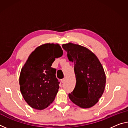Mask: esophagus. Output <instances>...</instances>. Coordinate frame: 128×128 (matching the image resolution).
Wrapping results in <instances>:
<instances>
[{
  "label": "esophagus",
  "instance_id": "esophagus-1",
  "mask_svg": "<svg viewBox=\"0 0 128 128\" xmlns=\"http://www.w3.org/2000/svg\"><path fill=\"white\" fill-rule=\"evenodd\" d=\"M61 82H62V83H64L65 82V78H62L61 80Z\"/></svg>",
  "mask_w": 128,
  "mask_h": 128
}]
</instances>
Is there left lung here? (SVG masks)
I'll list each match as a JSON object with an SVG mask.
<instances>
[{"label": "left lung", "mask_w": 128, "mask_h": 128, "mask_svg": "<svg viewBox=\"0 0 128 128\" xmlns=\"http://www.w3.org/2000/svg\"><path fill=\"white\" fill-rule=\"evenodd\" d=\"M62 47L66 51L68 60L74 62L76 78L75 88L69 94V98L80 107H92L98 103L104 91L106 78L102 65L85 47L72 43L63 44Z\"/></svg>", "instance_id": "obj_1"}]
</instances>
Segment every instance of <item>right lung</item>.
Returning <instances> with one entry per match:
<instances>
[{"label":"right lung","instance_id":"obj_1","mask_svg":"<svg viewBox=\"0 0 128 128\" xmlns=\"http://www.w3.org/2000/svg\"><path fill=\"white\" fill-rule=\"evenodd\" d=\"M63 54L59 44L45 43L30 54L21 70L19 84L26 102L36 110H42L53 102L59 90L56 69L51 66Z\"/></svg>","mask_w":128,"mask_h":128}]
</instances>
